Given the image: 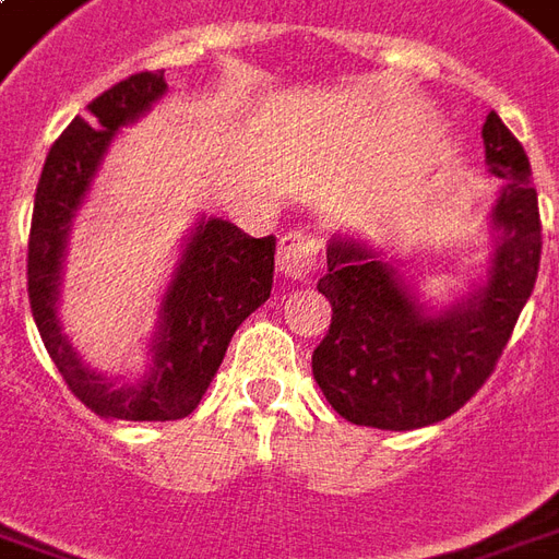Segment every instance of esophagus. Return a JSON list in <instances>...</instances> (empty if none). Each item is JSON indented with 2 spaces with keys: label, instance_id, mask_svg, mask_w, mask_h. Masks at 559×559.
I'll return each mask as SVG.
<instances>
[{
  "label": "esophagus",
  "instance_id": "esophagus-1",
  "mask_svg": "<svg viewBox=\"0 0 559 559\" xmlns=\"http://www.w3.org/2000/svg\"><path fill=\"white\" fill-rule=\"evenodd\" d=\"M320 242L308 230H290L278 242V272L290 281H305L317 266Z\"/></svg>",
  "mask_w": 559,
  "mask_h": 559
}]
</instances>
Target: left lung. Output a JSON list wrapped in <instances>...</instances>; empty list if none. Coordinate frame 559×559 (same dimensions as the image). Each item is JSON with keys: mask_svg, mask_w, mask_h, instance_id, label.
Listing matches in <instances>:
<instances>
[{"mask_svg": "<svg viewBox=\"0 0 559 559\" xmlns=\"http://www.w3.org/2000/svg\"><path fill=\"white\" fill-rule=\"evenodd\" d=\"M486 165L500 177L489 213L483 278L444 308L427 305L400 260L358 234H334L317 290L332 325L313 349V379L341 417L358 427H432L489 379L539 272L543 225L531 163L495 111L483 123Z\"/></svg>", "mask_w": 559, "mask_h": 559, "instance_id": "8db88e82", "label": "left lung"}]
</instances>
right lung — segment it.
<instances>
[{
  "mask_svg": "<svg viewBox=\"0 0 559 559\" xmlns=\"http://www.w3.org/2000/svg\"><path fill=\"white\" fill-rule=\"evenodd\" d=\"M168 91L163 70L135 73L103 91L88 118H73L49 147L40 171L28 234V301L40 341L82 403L118 420H177L195 412L248 313L272 293L275 237L254 239L225 218L198 216L183 237L175 272L144 343L139 379L97 373L61 329L59 299L70 230L100 175L115 135L144 118Z\"/></svg>",
  "mask_w": 559,
  "mask_h": 559,
  "instance_id": "add662e5",
  "label": "right lung"
}]
</instances>
